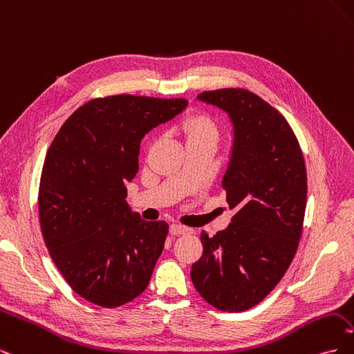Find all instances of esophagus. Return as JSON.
<instances>
[{
	"mask_svg": "<svg viewBox=\"0 0 354 354\" xmlns=\"http://www.w3.org/2000/svg\"><path fill=\"white\" fill-rule=\"evenodd\" d=\"M169 232H171V234H186V233H192V232H194V230H192L190 227H186V226H183V224L174 223V224H171Z\"/></svg>",
	"mask_w": 354,
	"mask_h": 354,
	"instance_id": "1",
	"label": "esophagus"
}]
</instances>
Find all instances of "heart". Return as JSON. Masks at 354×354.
<instances>
[{"instance_id": "b5f03b06", "label": "heart", "mask_w": 354, "mask_h": 354, "mask_svg": "<svg viewBox=\"0 0 354 354\" xmlns=\"http://www.w3.org/2000/svg\"><path fill=\"white\" fill-rule=\"evenodd\" d=\"M183 131L187 143L201 140H217L218 127L214 118L208 113H195L187 116L183 122Z\"/></svg>"}]
</instances>
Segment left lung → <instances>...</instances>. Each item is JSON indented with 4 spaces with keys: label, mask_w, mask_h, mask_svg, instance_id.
<instances>
[{
    "label": "left lung",
    "mask_w": 354,
    "mask_h": 354,
    "mask_svg": "<svg viewBox=\"0 0 354 354\" xmlns=\"http://www.w3.org/2000/svg\"><path fill=\"white\" fill-rule=\"evenodd\" d=\"M198 99L229 112L234 143L223 190L236 209L226 230L201 233L203 254L190 277L223 312H245L269 295L291 266L307 202V173L285 116L245 88L202 91Z\"/></svg>",
    "instance_id": "obj_1"
}]
</instances>
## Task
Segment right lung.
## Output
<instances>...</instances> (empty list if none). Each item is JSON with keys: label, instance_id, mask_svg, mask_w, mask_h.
<instances>
[{"label": "right lung", "instance_id": "right-lung-1", "mask_svg": "<svg viewBox=\"0 0 354 354\" xmlns=\"http://www.w3.org/2000/svg\"><path fill=\"white\" fill-rule=\"evenodd\" d=\"M187 103L133 94L93 99L48 147L38 190L42 238L68 285L95 306L130 303L151 282L169 226L131 212L125 181L137 174L145 134Z\"/></svg>", "mask_w": 354, "mask_h": 354}]
</instances>
